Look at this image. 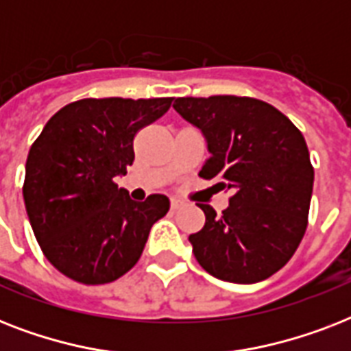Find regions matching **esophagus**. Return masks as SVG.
<instances>
[{
	"label": "esophagus",
	"mask_w": 351,
	"mask_h": 351,
	"mask_svg": "<svg viewBox=\"0 0 351 351\" xmlns=\"http://www.w3.org/2000/svg\"><path fill=\"white\" fill-rule=\"evenodd\" d=\"M182 206H184V202H182V200H178V198H171V209H173V211L180 209Z\"/></svg>",
	"instance_id": "1"
}]
</instances>
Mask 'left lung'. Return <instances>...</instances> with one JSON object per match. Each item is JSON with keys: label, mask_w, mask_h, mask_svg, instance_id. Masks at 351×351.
<instances>
[{"label": "left lung", "mask_w": 351, "mask_h": 351, "mask_svg": "<svg viewBox=\"0 0 351 351\" xmlns=\"http://www.w3.org/2000/svg\"><path fill=\"white\" fill-rule=\"evenodd\" d=\"M173 107L208 140L200 176L231 191L222 215L198 204L206 224L189 234L195 258L228 282L271 277L308 228L313 165L302 132L278 109L250 96H187Z\"/></svg>", "instance_id": "left-lung-1"}]
</instances>
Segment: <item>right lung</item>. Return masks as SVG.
<instances>
[{
  "label": "right lung",
  "mask_w": 351,
  "mask_h": 351,
  "mask_svg": "<svg viewBox=\"0 0 351 351\" xmlns=\"http://www.w3.org/2000/svg\"><path fill=\"white\" fill-rule=\"evenodd\" d=\"M173 98H84L47 121L27 156L23 198L43 255L80 284L125 275L169 198L134 202L114 182L132 165L138 131L164 117Z\"/></svg>",
  "instance_id": "right-lung-1"
}]
</instances>
